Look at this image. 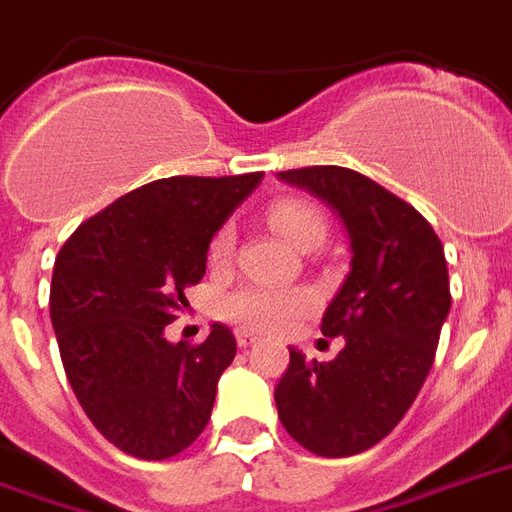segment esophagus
I'll return each mask as SVG.
<instances>
[{"label": "esophagus", "instance_id": "34e87169", "mask_svg": "<svg viewBox=\"0 0 512 512\" xmlns=\"http://www.w3.org/2000/svg\"><path fill=\"white\" fill-rule=\"evenodd\" d=\"M236 342L241 350H246V347H252V344H257V336L255 333H246V331H238L236 333Z\"/></svg>", "mask_w": 512, "mask_h": 512}]
</instances>
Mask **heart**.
<instances>
[{
  "label": "heart",
  "instance_id": "1",
  "mask_svg": "<svg viewBox=\"0 0 512 512\" xmlns=\"http://www.w3.org/2000/svg\"><path fill=\"white\" fill-rule=\"evenodd\" d=\"M268 222L274 225L276 233L285 238L287 244L298 246V249L320 246L325 233H328V222H325L323 211L304 198H282L271 203ZM233 244H236L233 227H219L214 238H211V246H208L211 263L222 266L233 252ZM312 306L314 295L309 290L246 285L227 293L222 298V304H219V312H222L225 320H230L238 328H246V331L276 333L290 328Z\"/></svg>",
  "mask_w": 512,
  "mask_h": 512
}]
</instances>
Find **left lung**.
I'll return each mask as SVG.
<instances>
[{
    "instance_id": "1",
    "label": "left lung",
    "mask_w": 512,
    "mask_h": 512,
    "mask_svg": "<svg viewBox=\"0 0 512 512\" xmlns=\"http://www.w3.org/2000/svg\"><path fill=\"white\" fill-rule=\"evenodd\" d=\"M279 181L336 211L352 260L323 314V333L344 336V350L317 363L290 347L276 410L306 450L355 456L396 429L429 377L450 312L442 241L410 203L350 168L282 170Z\"/></svg>"
}]
</instances>
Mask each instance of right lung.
<instances>
[{"instance_id": "right-lung-1", "label": "right lung", "mask_w": 512, "mask_h": 512, "mask_svg": "<svg viewBox=\"0 0 512 512\" xmlns=\"http://www.w3.org/2000/svg\"><path fill=\"white\" fill-rule=\"evenodd\" d=\"M263 173L170 176L86 219L54 263L51 323L64 374L102 437L146 461L206 429L236 336L214 323L203 344L165 339L206 274L208 244Z\"/></svg>"}]
</instances>
